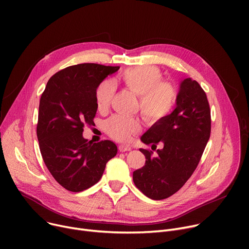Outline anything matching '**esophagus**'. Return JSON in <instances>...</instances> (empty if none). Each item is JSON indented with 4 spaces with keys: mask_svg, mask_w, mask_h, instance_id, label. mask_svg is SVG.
I'll return each mask as SVG.
<instances>
[{
    "mask_svg": "<svg viewBox=\"0 0 249 249\" xmlns=\"http://www.w3.org/2000/svg\"><path fill=\"white\" fill-rule=\"evenodd\" d=\"M118 148H119V151H121V152L131 150V146H129L127 144H121V145H119V147H118Z\"/></svg>",
    "mask_w": 249,
    "mask_h": 249,
    "instance_id": "1",
    "label": "esophagus"
}]
</instances>
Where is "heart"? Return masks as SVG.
Wrapping results in <instances>:
<instances>
[{
    "label": "heart",
    "mask_w": 249,
    "mask_h": 249,
    "mask_svg": "<svg viewBox=\"0 0 249 249\" xmlns=\"http://www.w3.org/2000/svg\"><path fill=\"white\" fill-rule=\"evenodd\" d=\"M122 81L130 91L139 96L138 108L147 121L160 123L173 113L178 102V90L172 83L162 81V73L156 67L143 65L127 70L122 74ZM115 90L112 80L103 81L97 87L95 101L100 111L110 107ZM105 130L113 139L127 141L140 132L141 123L135 118L115 115L105 122Z\"/></svg>",
    "instance_id": "1"
}]
</instances>
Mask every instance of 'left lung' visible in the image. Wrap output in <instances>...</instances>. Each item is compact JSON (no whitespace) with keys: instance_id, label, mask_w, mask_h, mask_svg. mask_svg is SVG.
<instances>
[{"instance_id":"obj_1","label":"left lung","mask_w":249,"mask_h":249,"mask_svg":"<svg viewBox=\"0 0 249 249\" xmlns=\"http://www.w3.org/2000/svg\"><path fill=\"white\" fill-rule=\"evenodd\" d=\"M176 109L166 119L153 124L141 136L151 148L140 149L145 164L133 172L135 186L152 200H163L177 193L197 168L211 134V111L206 93L191 77L179 86Z\"/></svg>"}]
</instances>
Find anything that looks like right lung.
<instances>
[{
    "mask_svg": "<svg viewBox=\"0 0 249 249\" xmlns=\"http://www.w3.org/2000/svg\"><path fill=\"white\" fill-rule=\"evenodd\" d=\"M119 69L98 63L71 65L52 75L41 95L39 148L52 177L68 191L82 192L97 184L117 154L114 142L93 143L83 132L85 125L94 124L97 87Z\"/></svg>",
    "mask_w": 249,
    "mask_h": 249,
    "instance_id": "add662e5",
    "label": "right lung"
}]
</instances>
